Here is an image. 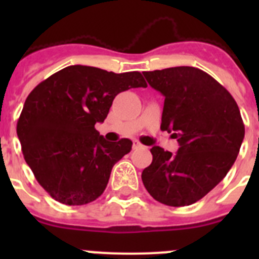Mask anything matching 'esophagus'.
Returning a JSON list of instances; mask_svg holds the SVG:
<instances>
[{
    "label": "esophagus",
    "mask_w": 259,
    "mask_h": 259,
    "mask_svg": "<svg viewBox=\"0 0 259 259\" xmlns=\"http://www.w3.org/2000/svg\"><path fill=\"white\" fill-rule=\"evenodd\" d=\"M134 149H139V148H143V145H141L140 143H139V141H134Z\"/></svg>",
    "instance_id": "esophagus-1"
}]
</instances>
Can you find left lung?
Returning <instances> with one entry per match:
<instances>
[{"label":"left lung","mask_w":259,"mask_h":259,"mask_svg":"<svg viewBox=\"0 0 259 259\" xmlns=\"http://www.w3.org/2000/svg\"><path fill=\"white\" fill-rule=\"evenodd\" d=\"M164 96L162 131L178 139L176 154L153 146L141 174L154 200L188 206L223 180L236 161L245 127L231 93L205 71L189 66L143 72Z\"/></svg>","instance_id":"obj_1"}]
</instances>
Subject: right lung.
Returning <instances> with one entry per match:
<instances>
[{
  "label": "right lung",
  "mask_w": 259,
  "mask_h": 259,
  "mask_svg": "<svg viewBox=\"0 0 259 259\" xmlns=\"http://www.w3.org/2000/svg\"><path fill=\"white\" fill-rule=\"evenodd\" d=\"M139 87H146L139 71L115 74L75 65L29 93L17 134L27 164L54 200L77 206L104 193L113 166L131 152L132 141H106L95 124L106 119L118 93Z\"/></svg>",
  "instance_id": "1"
}]
</instances>
